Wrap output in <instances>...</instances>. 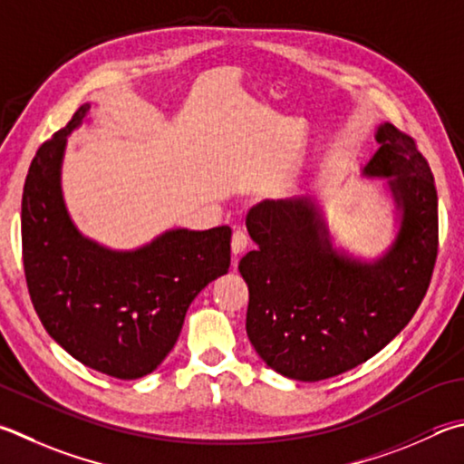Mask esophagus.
<instances>
[{
	"label": "esophagus",
	"mask_w": 464,
	"mask_h": 464,
	"mask_svg": "<svg viewBox=\"0 0 464 464\" xmlns=\"http://www.w3.org/2000/svg\"><path fill=\"white\" fill-rule=\"evenodd\" d=\"M247 243H249V237L246 235V231H241V229L233 231V237H231V249H233V254H235V256L243 254V251H246V247H247Z\"/></svg>",
	"instance_id": "esophagus-1"
}]
</instances>
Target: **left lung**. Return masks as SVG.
<instances>
[{"mask_svg":"<svg viewBox=\"0 0 464 464\" xmlns=\"http://www.w3.org/2000/svg\"><path fill=\"white\" fill-rule=\"evenodd\" d=\"M363 174L387 179L401 213L383 257L333 249L308 198L264 200L247 213L256 251L239 261L249 288L247 336L267 367L320 382L365 363L401 333L426 296L438 256L434 176L414 138L379 125Z\"/></svg>","mask_w":464,"mask_h":464,"instance_id":"obj_1","label":"left lung"}]
</instances>
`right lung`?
Wrapping results in <instances>:
<instances>
[{
    "instance_id": "right-lung-1",
    "label": "right lung",
    "mask_w": 464,
    "mask_h": 464,
    "mask_svg": "<svg viewBox=\"0 0 464 464\" xmlns=\"http://www.w3.org/2000/svg\"><path fill=\"white\" fill-rule=\"evenodd\" d=\"M72 120L34 156L22 195L26 284L46 333L82 365L138 379L162 363L190 302L231 266V229H172L136 251L82 237L66 213L61 166Z\"/></svg>"
}]
</instances>
